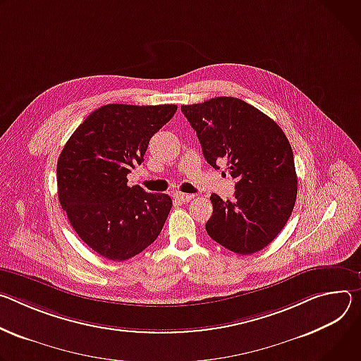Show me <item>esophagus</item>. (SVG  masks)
I'll use <instances>...</instances> for the list:
<instances>
[{
    "mask_svg": "<svg viewBox=\"0 0 361 361\" xmlns=\"http://www.w3.org/2000/svg\"><path fill=\"white\" fill-rule=\"evenodd\" d=\"M173 197L178 199L179 202L185 204V202H189V201H190V199L193 197V195H188V193H182V192H175V193H173Z\"/></svg>",
    "mask_w": 361,
    "mask_h": 361,
    "instance_id": "esophagus-1",
    "label": "esophagus"
}]
</instances>
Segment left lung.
<instances>
[{"instance_id": "obj_1", "label": "left lung", "mask_w": 361, "mask_h": 361, "mask_svg": "<svg viewBox=\"0 0 361 361\" xmlns=\"http://www.w3.org/2000/svg\"><path fill=\"white\" fill-rule=\"evenodd\" d=\"M212 168L226 164L235 183L233 201L211 195L205 228L226 250L250 255L283 231L297 199L291 145L271 117L235 97H215L180 107Z\"/></svg>"}]
</instances>
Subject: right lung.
Returning a JSON list of instances; mask_svg holds the SVG:
<instances>
[{"label": "right lung", "mask_w": 361, "mask_h": 361, "mask_svg": "<svg viewBox=\"0 0 361 361\" xmlns=\"http://www.w3.org/2000/svg\"><path fill=\"white\" fill-rule=\"evenodd\" d=\"M176 110V104L102 106L59 156L60 205L80 239L110 261L140 254L166 222L171 196L128 186V173L143 162L150 137Z\"/></svg>", "instance_id": "1"}]
</instances>
